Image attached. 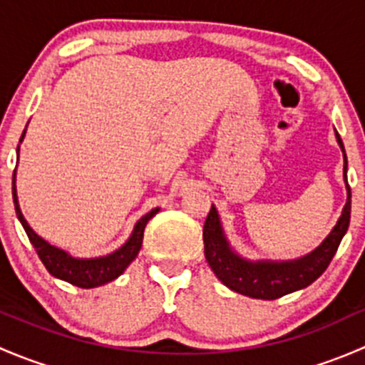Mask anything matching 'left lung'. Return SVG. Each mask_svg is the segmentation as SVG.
Here are the masks:
<instances>
[{"label":"left lung","instance_id":"left-lung-1","mask_svg":"<svg viewBox=\"0 0 365 365\" xmlns=\"http://www.w3.org/2000/svg\"><path fill=\"white\" fill-rule=\"evenodd\" d=\"M337 145H339L344 165H342V176L346 183V205L342 208L341 217L337 219L336 226L332 227L325 240L305 256L297 259H247L231 247L226 233H224L222 222H220L219 212L212 205L206 222L203 227L205 242V257L215 277L224 286L237 292L240 295L261 298V300H275L288 293L298 292L307 288L316 281L323 272L327 270L332 261L334 254L339 247L342 237L346 235L349 226V212H351V190L348 185V160H346L344 145H342L339 134L336 130Z\"/></svg>","mask_w":365,"mask_h":365}]
</instances>
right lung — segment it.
Here are the masks:
<instances>
[{
    "instance_id": "right-lung-1",
    "label": "right lung",
    "mask_w": 365,
    "mask_h": 365,
    "mask_svg": "<svg viewBox=\"0 0 365 365\" xmlns=\"http://www.w3.org/2000/svg\"><path fill=\"white\" fill-rule=\"evenodd\" d=\"M24 135H26V128L23 135H21L19 143H23ZM19 148L21 145L17 146V160H19ZM12 194H14V205H16L17 219H19L21 224H23L29 242H31V245L35 247V251L38 254L40 259H42L43 267L47 268V272H49L53 277L61 279V281L70 282V284L77 286V288H84V289L108 284V282H111L116 277H120V275L127 270L128 264L138 257L139 251H141L143 233H145L146 224H148V220L152 219V217H155L160 210V208H153L152 212L143 215L141 219L135 222L128 240L125 242L121 247H118L116 251H113L111 254H106V256H98V257H76L70 252L63 251V249L56 247V245L43 240V238L40 237V235H36L35 230L29 226L28 220L24 219L23 212H21L19 200H17L16 171H14V180H12Z\"/></svg>"
}]
</instances>
